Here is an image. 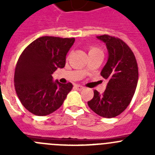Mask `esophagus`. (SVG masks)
<instances>
[{
  "label": "esophagus",
  "mask_w": 155,
  "mask_h": 155,
  "mask_svg": "<svg viewBox=\"0 0 155 155\" xmlns=\"http://www.w3.org/2000/svg\"><path fill=\"white\" fill-rule=\"evenodd\" d=\"M74 88L77 90H78V91H81V90H82L83 88H84V87L81 85H80V84H76V85L74 86Z\"/></svg>",
  "instance_id": "1"
}]
</instances>
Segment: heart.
Wrapping results in <instances>:
<instances>
[{"label": "heart", "mask_w": 155, "mask_h": 155, "mask_svg": "<svg viewBox=\"0 0 155 155\" xmlns=\"http://www.w3.org/2000/svg\"><path fill=\"white\" fill-rule=\"evenodd\" d=\"M102 53V50H100L98 47H90L89 50H88V54L89 53Z\"/></svg>", "instance_id": "b5f03b06"}]
</instances>
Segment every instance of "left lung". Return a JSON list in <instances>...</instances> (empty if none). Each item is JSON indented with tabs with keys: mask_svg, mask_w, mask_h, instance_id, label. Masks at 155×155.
<instances>
[{
	"mask_svg": "<svg viewBox=\"0 0 155 155\" xmlns=\"http://www.w3.org/2000/svg\"><path fill=\"white\" fill-rule=\"evenodd\" d=\"M97 38L105 42L109 53L101 71L109 81L102 94L94 90L87 105L98 116L113 118L123 113L132 100L138 81L137 63L130 48L120 39L108 35Z\"/></svg>",
	"mask_w": 155,
	"mask_h": 155,
	"instance_id": "1",
	"label": "left lung"
}]
</instances>
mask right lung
Here are the masks:
<instances>
[{"label":"right lung","mask_w":155,"mask_h":155,"mask_svg":"<svg viewBox=\"0 0 155 155\" xmlns=\"http://www.w3.org/2000/svg\"><path fill=\"white\" fill-rule=\"evenodd\" d=\"M74 38L42 36L24 50L16 64L14 82L17 95L24 107L36 116H47L61 107L71 83L53 81L57 68H64L66 56Z\"/></svg>","instance_id":"obj_1"}]
</instances>
